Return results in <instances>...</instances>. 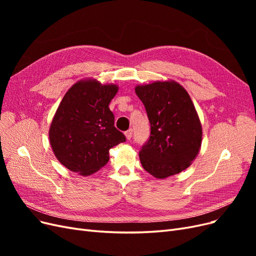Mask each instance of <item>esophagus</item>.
Masks as SVG:
<instances>
[{
    "mask_svg": "<svg viewBox=\"0 0 256 256\" xmlns=\"http://www.w3.org/2000/svg\"><path fill=\"white\" fill-rule=\"evenodd\" d=\"M132 134H134V131H132V129H128L126 132H125V136H126V138H128V140H130L131 138H132Z\"/></svg>",
    "mask_w": 256,
    "mask_h": 256,
    "instance_id": "34e87169",
    "label": "esophagus"
}]
</instances>
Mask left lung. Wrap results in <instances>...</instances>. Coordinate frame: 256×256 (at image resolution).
Returning <instances> with one entry per match:
<instances>
[{"mask_svg":"<svg viewBox=\"0 0 256 256\" xmlns=\"http://www.w3.org/2000/svg\"><path fill=\"white\" fill-rule=\"evenodd\" d=\"M150 124V136L142 146V166L156 178L180 173L198 156L202 126L192 100L175 81L138 85Z\"/></svg>","mask_w":256,"mask_h":256,"instance_id":"8db88e82","label":"left lung"}]
</instances>
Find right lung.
Instances as JSON below:
<instances>
[{"label": "right lung", "mask_w": 256, "mask_h": 256, "mask_svg": "<svg viewBox=\"0 0 256 256\" xmlns=\"http://www.w3.org/2000/svg\"><path fill=\"white\" fill-rule=\"evenodd\" d=\"M118 90L114 84L85 80L72 85L62 99L49 138L56 157L70 171L84 176L97 172L109 161L110 148L126 141L109 109Z\"/></svg>", "instance_id": "1"}]
</instances>
